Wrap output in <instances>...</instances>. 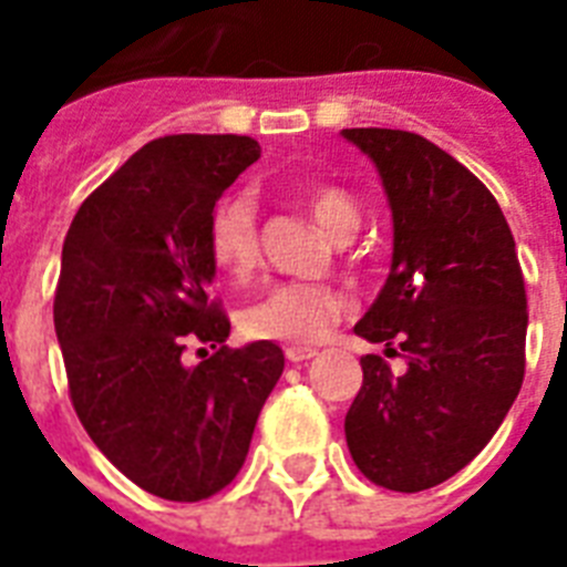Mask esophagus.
Here are the masks:
<instances>
[{
  "mask_svg": "<svg viewBox=\"0 0 567 567\" xmlns=\"http://www.w3.org/2000/svg\"><path fill=\"white\" fill-rule=\"evenodd\" d=\"M315 350H311V347H288V350H285V359H288V362L291 364H302V362H309V359H315Z\"/></svg>",
  "mask_w": 567,
  "mask_h": 567,
  "instance_id": "1",
  "label": "esophagus"
}]
</instances>
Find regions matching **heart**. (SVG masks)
<instances>
[{"label": "heart", "mask_w": 567, "mask_h": 567, "mask_svg": "<svg viewBox=\"0 0 567 567\" xmlns=\"http://www.w3.org/2000/svg\"><path fill=\"white\" fill-rule=\"evenodd\" d=\"M311 217L329 238L350 240L359 229V208L353 196L336 185H315L302 194ZM208 252L212 261L235 282L256 274L261 261L258 235V203L249 190L220 196L208 220ZM347 297L329 285L282 282L265 291L240 315L244 336L274 344L309 347L327 336L332 323L344 318Z\"/></svg>", "instance_id": "1"}]
</instances>
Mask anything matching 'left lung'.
Returning a JSON list of instances; mask_svg holds the SVG:
<instances>
[{"label":"left lung","mask_w":567,"mask_h":567,"mask_svg":"<svg viewBox=\"0 0 567 567\" xmlns=\"http://www.w3.org/2000/svg\"><path fill=\"white\" fill-rule=\"evenodd\" d=\"M377 164L394 252L355 336L400 353L362 359L347 447L371 483L423 492L492 441L524 382L527 291L501 205L444 150L400 128H344Z\"/></svg>","instance_id":"left-lung-1"}]
</instances>
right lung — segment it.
<instances>
[{"label": "right lung", "instance_id": "1", "mask_svg": "<svg viewBox=\"0 0 567 567\" xmlns=\"http://www.w3.org/2000/svg\"><path fill=\"white\" fill-rule=\"evenodd\" d=\"M258 155L247 135L150 141L84 199L61 249L55 336L75 414L111 465L164 501H205L238 476L282 377L274 341L226 347L229 318L208 297V220ZM188 343L203 363L181 362Z\"/></svg>", "mask_w": 567, "mask_h": 567}]
</instances>
